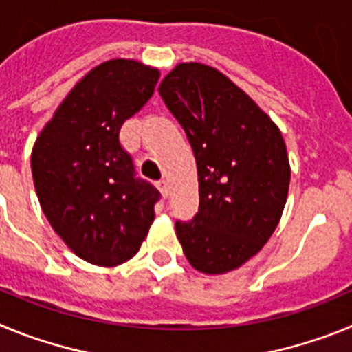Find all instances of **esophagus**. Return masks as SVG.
Listing matches in <instances>:
<instances>
[{
  "mask_svg": "<svg viewBox=\"0 0 352 352\" xmlns=\"http://www.w3.org/2000/svg\"><path fill=\"white\" fill-rule=\"evenodd\" d=\"M157 186H158V190L162 192V195H164V197H167V194H169V186H167L166 179H160V182L157 183Z\"/></svg>",
  "mask_w": 352,
  "mask_h": 352,
  "instance_id": "esophagus-1",
  "label": "esophagus"
}]
</instances>
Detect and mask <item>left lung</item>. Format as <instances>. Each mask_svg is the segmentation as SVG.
Returning <instances> with one entry per match:
<instances>
[{"instance_id": "8db88e82", "label": "left lung", "mask_w": 352, "mask_h": 352, "mask_svg": "<svg viewBox=\"0 0 352 352\" xmlns=\"http://www.w3.org/2000/svg\"><path fill=\"white\" fill-rule=\"evenodd\" d=\"M197 162L199 211L176 222L197 272L239 268L272 238L287 201L291 166L280 129L217 68L179 63L158 86Z\"/></svg>"}]
</instances>
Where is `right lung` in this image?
<instances>
[{"label":"right lung","instance_id":"add662e5","mask_svg":"<svg viewBox=\"0 0 352 352\" xmlns=\"http://www.w3.org/2000/svg\"><path fill=\"white\" fill-rule=\"evenodd\" d=\"M158 68L109 60L70 89L31 151L43 214L76 256L113 268L132 259L160 194L135 178L120 129L151 98Z\"/></svg>","mask_w":352,"mask_h":352}]
</instances>
